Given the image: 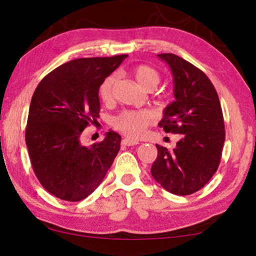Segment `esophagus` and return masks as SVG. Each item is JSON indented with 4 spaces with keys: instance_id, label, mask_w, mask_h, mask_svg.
Here are the masks:
<instances>
[{
    "instance_id": "esophagus-1",
    "label": "esophagus",
    "mask_w": 256,
    "mask_h": 256,
    "mask_svg": "<svg viewBox=\"0 0 256 256\" xmlns=\"http://www.w3.org/2000/svg\"><path fill=\"white\" fill-rule=\"evenodd\" d=\"M122 144L124 146H138V141H136V140H132V138H126L122 140Z\"/></svg>"
}]
</instances>
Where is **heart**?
<instances>
[{"instance_id":"obj_1","label":"heart","mask_w":256,"mask_h":256,"mask_svg":"<svg viewBox=\"0 0 256 256\" xmlns=\"http://www.w3.org/2000/svg\"><path fill=\"white\" fill-rule=\"evenodd\" d=\"M135 79L146 90H152L158 85L160 76L158 72L152 66L138 65L132 70ZM115 76H110L104 80L99 88V96L104 104H110L113 100V87ZM152 112L148 110H124L118 116L114 118L113 127L118 132L132 138H138L144 134L146 127L154 122Z\"/></svg>"}]
</instances>
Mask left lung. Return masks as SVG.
Returning <instances> with one entry per match:
<instances>
[{
    "mask_svg": "<svg viewBox=\"0 0 256 256\" xmlns=\"http://www.w3.org/2000/svg\"><path fill=\"white\" fill-rule=\"evenodd\" d=\"M174 76V100L158 126L182 134L176 148L156 144L152 174L160 186L178 196L194 194L218 169L225 142V124L218 93L202 70L172 54H157Z\"/></svg>",
    "mask_w": 256,
    "mask_h": 256,
    "instance_id": "8db88e82",
    "label": "left lung"
}]
</instances>
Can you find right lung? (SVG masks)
Wrapping results in <instances>:
<instances>
[{
    "label": "right lung",
    "instance_id": "add662e5",
    "mask_svg": "<svg viewBox=\"0 0 256 256\" xmlns=\"http://www.w3.org/2000/svg\"><path fill=\"white\" fill-rule=\"evenodd\" d=\"M128 54L79 58L45 76L31 99L26 143L40 183L68 202L85 199L99 186L118 150L121 136L110 130L87 146L82 134L99 118V88Z\"/></svg>",
    "mask_w": 256,
    "mask_h": 256
}]
</instances>
